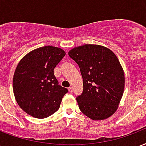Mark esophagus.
I'll list each match as a JSON object with an SVG mask.
<instances>
[{
    "instance_id": "34e87169",
    "label": "esophagus",
    "mask_w": 146,
    "mask_h": 146,
    "mask_svg": "<svg viewBox=\"0 0 146 146\" xmlns=\"http://www.w3.org/2000/svg\"><path fill=\"white\" fill-rule=\"evenodd\" d=\"M69 92H70V93H73V87H72V86H70V87H69Z\"/></svg>"
}]
</instances>
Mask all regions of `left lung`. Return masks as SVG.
Instances as JSON below:
<instances>
[{
    "label": "left lung",
    "instance_id": "left-lung-1",
    "mask_svg": "<svg viewBox=\"0 0 146 146\" xmlns=\"http://www.w3.org/2000/svg\"><path fill=\"white\" fill-rule=\"evenodd\" d=\"M68 54L83 77V93L76 97L81 112L93 120L111 116L118 109L125 86L124 73L115 53L105 46L85 44Z\"/></svg>",
    "mask_w": 146,
    "mask_h": 146
}]
</instances>
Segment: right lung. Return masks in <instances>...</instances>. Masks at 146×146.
<instances>
[{"mask_svg": "<svg viewBox=\"0 0 146 146\" xmlns=\"http://www.w3.org/2000/svg\"><path fill=\"white\" fill-rule=\"evenodd\" d=\"M65 55L62 49L46 46L31 51L20 61L13 90L17 103L25 113L43 119L59 110L68 90L59 85L53 70Z\"/></svg>", "mask_w": 146, "mask_h": 146, "instance_id": "obj_1", "label": "right lung"}]
</instances>
